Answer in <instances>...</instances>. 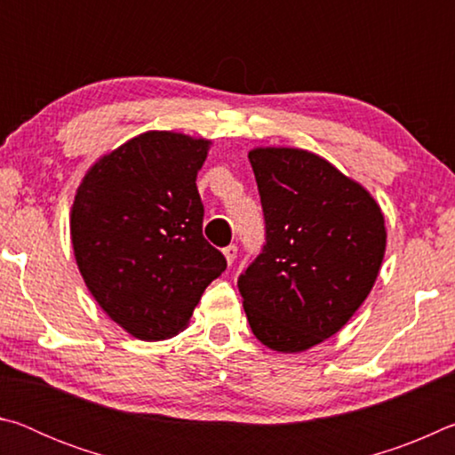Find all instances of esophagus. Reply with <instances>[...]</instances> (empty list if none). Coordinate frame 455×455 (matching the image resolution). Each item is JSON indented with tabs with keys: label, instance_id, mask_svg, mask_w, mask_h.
<instances>
[{
	"label": "esophagus",
	"instance_id": "1",
	"mask_svg": "<svg viewBox=\"0 0 455 455\" xmlns=\"http://www.w3.org/2000/svg\"><path fill=\"white\" fill-rule=\"evenodd\" d=\"M222 255H225V259H227V263L228 265H233L235 263V259H236V246L235 244H228L225 251H222Z\"/></svg>",
	"mask_w": 455,
	"mask_h": 455
}]
</instances>
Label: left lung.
Listing matches in <instances>:
<instances>
[{
	"mask_svg": "<svg viewBox=\"0 0 455 455\" xmlns=\"http://www.w3.org/2000/svg\"><path fill=\"white\" fill-rule=\"evenodd\" d=\"M267 244L238 279L252 333L279 353L307 351L343 329L379 275L387 244L381 206L309 150L249 152Z\"/></svg>",
	"mask_w": 455,
	"mask_h": 455,
	"instance_id": "8db88e82",
	"label": "left lung"
}]
</instances>
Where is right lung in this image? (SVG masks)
<instances>
[{"mask_svg":"<svg viewBox=\"0 0 455 455\" xmlns=\"http://www.w3.org/2000/svg\"><path fill=\"white\" fill-rule=\"evenodd\" d=\"M211 144L150 130L100 156L76 190L70 235L82 279L108 317L142 341L187 329L227 268L203 236L196 188Z\"/></svg>","mask_w":455,"mask_h":455,"instance_id":"1","label":"right lung"}]
</instances>
